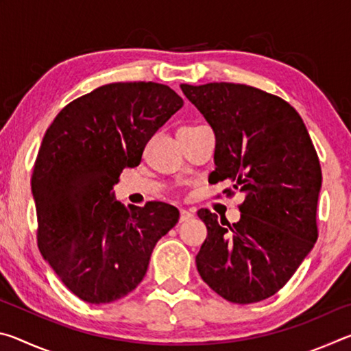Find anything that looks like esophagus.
Returning a JSON list of instances; mask_svg holds the SVG:
<instances>
[{"label":"esophagus","mask_w":351,"mask_h":351,"mask_svg":"<svg viewBox=\"0 0 351 351\" xmlns=\"http://www.w3.org/2000/svg\"><path fill=\"white\" fill-rule=\"evenodd\" d=\"M193 218V212L192 210H186V209H181L180 210V223L184 221H189V219Z\"/></svg>","instance_id":"obj_1"}]
</instances>
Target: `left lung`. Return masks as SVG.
<instances>
[{"instance_id": "obj_1", "label": "left lung", "mask_w": 351, "mask_h": 351, "mask_svg": "<svg viewBox=\"0 0 351 351\" xmlns=\"http://www.w3.org/2000/svg\"><path fill=\"white\" fill-rule=\"evenodd\" d=\"M215 133L212 184L245 193L240 221L199 209L207 237L197 255L203 280L232 304L274 295L317 240L322 171L304 121L274 94L240 83H182Z\"/></svg>"}]
</instances>
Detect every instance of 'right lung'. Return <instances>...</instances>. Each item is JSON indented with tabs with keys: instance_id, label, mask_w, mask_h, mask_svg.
<instances>
[{
	"instance_id": "right-lung-1",
	"label": "right lung",
	"mask_w": 351,
	"mask_h": 351,
	"mask_svg": "<svg viewBox=\"0 0 351 351\" xmlns=\"http://www.w3.org/2000/svg\"><path fill=\"white\" fill-rule=\"evenodd\" d=\"M182 104L161 83H110L68 104L46 130L31 180L38 249L88 304L132 293L158 240L178 223L176 207L148 201L127 209L112 187Z\"/></svg>"
}]
</instances>
